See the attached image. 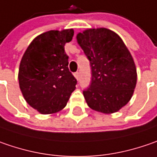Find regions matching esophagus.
Instances as JSON below:
<instances>
[{
  "label": "esophagus",
  "mask_w": 157,
  "mask_h": 157,
  "mask_svg": "<svg viewBox=\"0 0 157 157\" xmlns=\"http://www.w3.org/2000/svg\"><path fill=\"white\" fill-rule=\"evenodd\" d=\"M74 75H75V78L77 79V80H79V78H80V73H79V72H75V73Z\"/></svg>",
  "instance_id": "esophagus-1"
}]
</instances>
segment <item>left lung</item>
Here are the masks:
<instances>
[{
  "instance_id": "obj_1",
  "label": "left lung",
  "mask_w": 157,
  "mask_h": 157,
  "mask_svg": "<svg viewBox=\"0 0 157 157\" xmlns=\"http://www.w3.org/2000/svg\"><path fill=\"white\" fill-rule=\"evenodd\" d=\"M90 60L91 81L83 96L91 109L113 113L129 102L136 85L133 59L115 32L105 28L89 29L76 36Z\"/></svg>"
}]
</instances>
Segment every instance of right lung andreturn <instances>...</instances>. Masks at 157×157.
Here are the masks:
<instances>
[{
    "mask_svg": "<svg viewBox=\"0 0 157 157\" xmlns=\"http://www.w3.org/2000/svg\"><path fill=\"white\" fill-rule=\"evenodd\" d=\"M74 31H50L35 38L22 58L18 80L24 99L42 114L62 110L77 80L68 69L64 45Z\"/></svg>",
    "mask_w": 157,
    "mask_h": 157,
    "instance_id": "right-lung-1",
    "label": "right lung"
}]
</instances>
